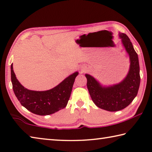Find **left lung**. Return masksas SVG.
<instances>
[{
    "label": "left lung",
    "instance_id": "obj_1",
    "mask_svg": "<svg viewBox=\"0 0 152 152\" xmlns=\"http://www.w3.org/2000/svg\"><path fill=\"white\" fill-rule=\"evenodd\" d=\"M122 45L128 52L130 61L128 74L120 83L108 87L102 86L93 76L86 74L87 88L92 100L101 109L116 112L125 108L133 101L138 92L140 76L138 56L128 36L119 33Z\"/></svg>",
    "mask_w": 152,
    "mask_h": 152
}]
</instances>
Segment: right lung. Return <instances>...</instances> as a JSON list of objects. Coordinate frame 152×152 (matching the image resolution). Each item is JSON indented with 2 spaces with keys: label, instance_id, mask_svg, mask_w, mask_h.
I'll return each mask as SVG.
<instances>
[{
  "label": "right lung",
  "instance_id": "1",
  "mask_svg": "<svg viewBox=\"0 0 152 152\" xmlns=\"http://www.w3.org/2000/svg\"><path fill=\"white\" fill-rule=\"evenodd\" d=\"M11 81L13 91L22 106L33 114L50 115L66 106L72 90L73 84L78 72L64 79L56 87L46 91H33L26 89L16 78L11 64Z\"/></svg>",
  "mask_w": 152,
  "mask_h": 152
}]
</instances>
